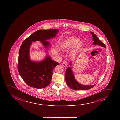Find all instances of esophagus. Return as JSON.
I'll list each match as a JSON object with an SVG mask.
<instances>
[{
	"instance_id": "1",
	"label": "esophagus",
	"mask_w": 120,
	"mask_h": 120,
	"mask_svg": "<svg viewBox=\"0 0 120 120\" xmlns=\"http://www.w3.org/2000/svg\"><path fill=\"white\" fill-rule=\"evenodd\" d=\"M67 61H64L63 62V63H62V66L64 67H66L67 66Z\"/></svg>"
}]
</instances>
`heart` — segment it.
<instances>
[{
    "label": "heart",
    "mask_w": 120,
    "mask_h": 120,
    "mask_svg": "<svg viewBox=\"0 0 120 120\" xmlns=\"http://www.w3.org/2000/svg\"><path fill=\"white\" fill-rule=\"evenodd\" d=\"M82 44V41H77V39L75 38H69L63 41L61 44L60 47L62 51H65L67 50H69L73 47L74 50L76 51L80 47Z\"/></svg>",
    "instance_id": "1"
}]
</instances>
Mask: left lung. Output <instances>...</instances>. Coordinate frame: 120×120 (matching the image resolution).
<instances>
[{
    "label": "left lung",
    "mask_w": 120,
    "mask_h": 120,
    "mask_svg": "<svg viewBox=\"0 0 120 120\" xmlns=\"http://www.w3.org/2000/svg\"><path fill=\"white\" fill-rule=\"evenodd\" d=\"M90 33L92 35L93 40L94 41L93 42V44L94 45H100L101 47L106 48L105 45L102 41H100V40L99 39L97 35L93 32H91ZM69 65L70 66H71V62ZM65 80L67 85L70 88L75 90H88L92 88L95 85H82L79 83L78 82H77L74 77L71 67H69L66 70Z\"/></svg>",
    "instance_id": "8db88e82"
}]
</instances>
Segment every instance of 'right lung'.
I'll return each mask as SVG.
<instances>
[{
	"label": "right lung",
	"mask_w": 120,
	"mask_h": 120,
	"mask_svg": "<svg viewBox=\"0 0 120 120\" xmlns=\"http://www.w3.org/2000/svg\"><path fill=\"white\" fill-rule=\"evenodd\" d=\"M59 31L58 29L38 30L22 43L19 51L18 71L22 79L30 86L37 89L46 87L50 84L53 69L59 64L48 55L43 61H32L29 52L32 42L41 41L48 49L51 44L46 41L55 37Z\"/></svg>",
	"instance_id": "add662e5"
}]
</instances>
